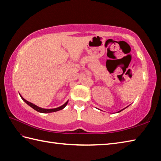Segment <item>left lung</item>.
<instances>
[{"label":"left lung","mask_w":161,"mask_h":161,"mask_svg":"<svg viewBox=\"0 0 161 161\" xmlns=\"http://www.w3.org/2000/svg\"><path fill=\"white\" fill-rule=\"evenodd\" d=\"M125 108H123V109H122V110H120V111H118V113H119V112H120V111H122V110H124V109H125Z\"/></svg>","instance_id":"8db88e82"}]
</instances>
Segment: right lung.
Wrapping results in <instances>:
<instances>
[{
    "label": "right lung",
    "mask_w": 161,
    "mask_h": 161,
    "mask_svg": "<svg viewBox=\"0 0 161 161\" xmlns=\"http://www.w3.org/2000/svg\"><path fill=\"white\" fill-rule=\"evenodd\" d=\"M20 97L22 98V100L24 102H25L27 104H28L30 107H32V108L35 109V110H36V111L40 112V113H43V114H46V113H53V112H55V111H59V110H61V109H63L64 108H65V107H66V106L67 105L68 102V101H67L66 103H65L64 104H63L62 106H61V107L55 108H41V107H37L36 105L31 103V102L27 101L26 100H25V99H24L21 96V95H20Z\"/></svg>",
    "instance_id": "obj_1"
}]
</instances>
